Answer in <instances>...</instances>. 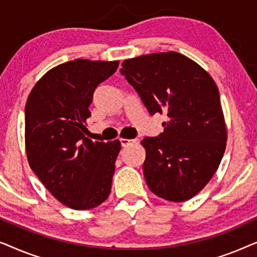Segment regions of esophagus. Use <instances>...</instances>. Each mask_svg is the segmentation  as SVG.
I'll return each instance as SVG.
<instances>
[{
	"instance_id": "esophagus-1",
	"label": "esophagus",
	"mask_w": 257,
	"mask_h": 257,
	"mask_svg": "<svg viewBox=\"0 0 257 257\" xmlns=\"http://www.w3.org/2000/svg\"><path fill=\"white\" fill-rule=\"evenodd\" d=\"M133 143H136L135 139H120V144H121L122 147H127Z\"/></svg>"
}]
</instances>
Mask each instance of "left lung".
<instances>
[{"instance_id":"left-lung-1","label":"left lung","mask_w":257,"mask_h":257,"mask_svg":"<svg viewBox=\"0 0 257 257\" xmlns=\"http://www.w3.org/2000/svg\"><path fill=\"white\" fill-rule=\"evenodd\" d=\"M121 66L150 114L170 118L163 133L142 140L147 186L168 201L193 198L212 179L226 150L216 84L194 61L174 51L126 59Z\"/></svg>"}]
</instances>
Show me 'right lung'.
<instances>
[{"instance_id":"right-lung-1","label":"right lung","mask_w":257,"mask_h":257,"mask_svg":"<svg viewBox=\"0 0 257 257\" xmlns=\"http://www.w3.org/2000/svg\"><path fill=\"white\" fill-rule=\"evenodd\" d=\"M118 61L75 59L49 70L26 104V150L45 188L72 209H91L107 199L120 142L86 138L96 87L115 72Z\"/></svg>"}]
</instances>
